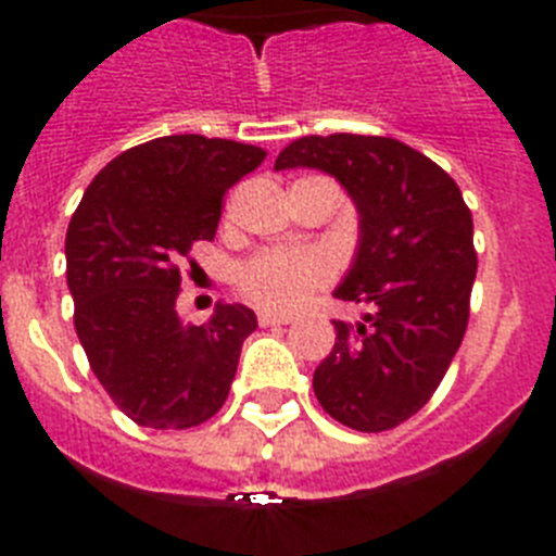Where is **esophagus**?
<instances>
[{
	"label": "esophagus",
	"mask_w": 556,
	"mask_h": 556,
	"mask_svg": "<svg viewBox=\"0 0 556 556\" xmlns=\"http://www.w3.org/2000/svg\"><path fill=\"white\" fill-rule=\"evenodd\" d=\"M258 323H262L264 328L289 326V323H292V317H287V314H275V312H262V314H258Z\"/></svg>",
	"instance_id": "obj_1"
}]
</instances>
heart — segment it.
<instances>
[{
	"instance_id": "heart-1",
	"label": "heart",
	"mask_w": 556,
	"mask_h": 556,
	"mask_svg": "<svg viewBox=\"0 0 556 556\" xmlns=\"http://www.w3.org/2000/svg\"><path fill=\"white\" fill-rule=\"evenodd\" d=\"M326 262L314 253H262L239 269V289L255 306L289 312L326 281Z\"/></svg>"
}]
</instances>
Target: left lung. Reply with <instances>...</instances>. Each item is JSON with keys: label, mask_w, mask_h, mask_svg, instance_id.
I'll return each instance as SVG.
<instances>
[{"label": "left lung", "mask_w": 556, "mask_h": 556, "mask_svg": "<svg viewBox=\"0 0 556 556\" xmlns=\"http://www.w3.org/2000/svg\"><path fill=\"white\" fill-rule=\"evenodd\" d=\"M298 166L337 178L356 205V255L333 298L370 308L333 320L314 395L342 426L395 429L429 404L468 328L473 217L448 172L404 141L303 136L275 159V169Z\"/></svg>", "instance_id": "1"}]
</instances>
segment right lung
I'll list each match as a JSON object with an SVG mask.
<instances>
[{"label":"right lung","instance_id":"obj_1","mask_svg":"<svg viewBox=\"0 0 556 556\" xmlns=\"http://www.w3.org/2000/svg\"><path fill=\"white\" fill-rule=\"evenodd\" d=\"M262 147L194 132L130 147L91 180L66 230V283L88 365L113 404L147 429H191L223 409L253 308L178 314L191 244L214 239L225 191Z\"/></svg>","mask_w":556,"mask_h":556}]
</instances>
